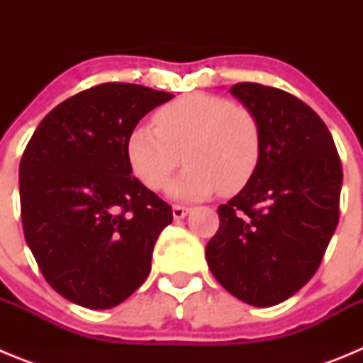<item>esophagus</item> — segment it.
Segmentation results:
<instances>
[{
	"mask_svg": "<svg viewBox=\"0 0 363 363\" xmlns=\"http://www.w3.org/2000/svg\"><path fill=\"white\" fill-rule=\"evenodd\" d=\"M189 213H191L189 207H182V205H174L172 207V216H174V220H184Z\"/></svg>",
	"mask_w": 363,
	"mask_h": 363,
	"instance_id": "34e87169",
	"label": "esophagus"
}]
</instances>
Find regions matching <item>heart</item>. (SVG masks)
<instances>
[{
	"label": "heart",
	"mask_w": 363,
	"mask_h": 363,
	"mask_svg": "<svg viewBox=\"0 0 363 363\" xmlns=\"http://www.w3.org/2000/svg\"><path fill=\"white\" fill-rule=\"evenodd\" d=\"M154 123L136 127L127 140L130 169L152 191L167 187L182 160L189 167L171 185V196L182 201L203 200L216 191L234 194L258 169V121L251 111L229 99L187 94L163 105Z\"/></svg>",
	"instance_id": "obj_1"
}]
</instances>
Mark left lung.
Wrapping results in <instances>:
<instances>
[{"instance_id":"left-lung-1","label":"left lung","mask_w":363,"mask_h":363,"mask_svg":"<svg viewBox=\"0 0 363 363\" xmlns=\"http://www.w3.org/2000/svg\"><path fill=\"white\" fill-rule=\"evenodd\" d=\"M230 94L258 121L262 154L251 182L218 207L205 258L233 296L271 307L322 262L338 225L342 163L327 125L301 99L259 83H238Z\"/></svg>"}]
</instances>
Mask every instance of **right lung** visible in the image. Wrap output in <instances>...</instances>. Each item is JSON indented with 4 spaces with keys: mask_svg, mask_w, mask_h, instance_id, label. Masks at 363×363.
<instances>
[{
    "mask_svg": "<svg viewBox=\"0 0 363 363\" xmlns=\"http://www.w3.org/2000/svg\"><path fill=\"white\" fill-rule=\"evenodd\" d=\"M174 96L133 83L92 86L47 114L19 163L28 249L56 293L111 309L147 280L171 205L133 176L127 140Z\"/></svg>",
    "mask_w": 363,
    "mask_h": 363,
    "instance_id": "add662e5",
    "label": "right lung"
}]
</instances>
